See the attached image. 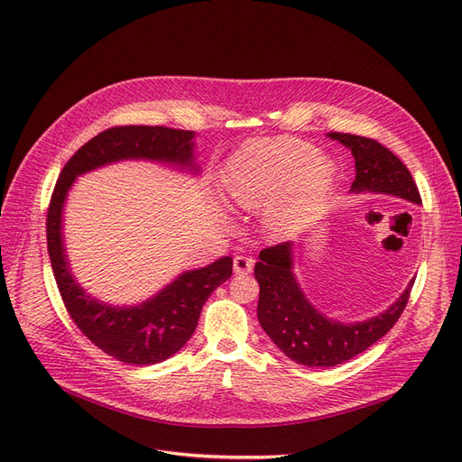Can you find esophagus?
Segmentation results:
<instances>
[{
	"instance_id": "1",
	"label": "esophagus",
	"mask_w": 462,
	"mask_h": 462,
	"mask_svg": "<svg viewBox=\"0 0 462 462\" xmlns=\"http://www.w3.org/2000/svg\"><path fill=\"white\" fill-rule=\"evenodd\" d=\"M254 268V262L253 258H246V256H235L233 258V270L236 275H246L253 272Z\"/></svg>"
}]
</instances>
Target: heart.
I'll return each instance as SVG.
<instances>
[{
    "label": "heart",
    "instance_id": "obj_1",
    "mask_svg": "<svg viewBox=\"0 0 462 462\" xmlns=\"http://www.w3.org/2000/svg\"><path fill=\"white\" fill-rule=\"evenodd\" d=\"M337 179V165L309 143L279 136L241 148L223 171L233 206L265 208L263 226L273 236L302 229L324 206Z\"/></svg>",
    "mask_w": 462,
    "mask_h": 462
}]
</instances>
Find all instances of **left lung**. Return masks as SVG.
Wrapping results in <instances>:
<instances>
[{"instance_id": "8db88e82", "label": "left lung", "mask_w": 462, "mask_h": 462, "mask_svg": "<svg viewBox=\"0 0 462 462\" xmlns=\"http://www.w3.org/2000/svg\"><path fill=\"white\" fill-rule=\"evenodd\" d=\"M328 136L353 153L356 170L351 185L353 194H389L412 204H422L407 165L385 146L372 138L348 133H328ZM292 265L295 243L291 241L263 248L260 253L254 265V277L260 285L258 321L279 351L297 365L310 368L343 365L382 339L402 314L414 285L412 279L401 297L382 314L346 324L321 314L306 299Z\"/></svg>"}]
</instances>
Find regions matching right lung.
<instances>
[{
  "label": "right lung",
  "instance_id": "obj_1",
  "mask_svg": "<svg viewBox=\"0 0 462 462\" xmlns=\"http://www.w3.org/2000/svg\"><path fill=\"white\" fill-rule=\"evenodd\" d=\"M192 131L129 125L94 136L60 173L48 209V253L55 283L77 328L109 356L136 366L158 365L187 345L208 297L233 273V258L187 270L141 304L114 306L80 287L63 241V208L75 179L125 160L158 162L190 175L200 173Z\"/></svg>",
  "mask_w": 462,
  "mask_h": 462
}]
</instances>
